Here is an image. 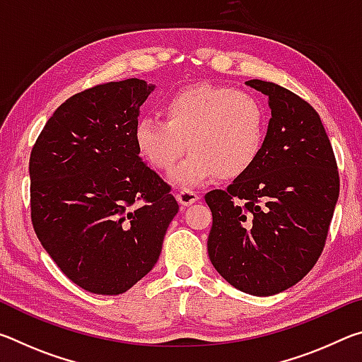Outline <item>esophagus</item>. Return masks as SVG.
Masks as SVG:
<instances>
[{
    "instance_id": "obj_1",
    "label": "esophagus",
    "mask_w": 362,
    "mask_h": 362,
    "mask_svg": "<svg viewBox=\"0 0 362 362\" xmlns=\"http://www.w3.org/2000/svg\"><path fill=\"white\" fill-rule=\"evenodd\" d=\"M199 199V196L193 189H187V188H182L179 193H177V201L182 204V207H188L192 206L193 203Z\"/></svg>"
}]
</instances>
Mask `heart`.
<instances>
[{"instance_id": "b5f03b06", "label": "heart", "mask_w": 362, "mask_h": 362, "mask_svg": "<svg viewBox=\"0 0 362 362\" xmlns=\"http://www.w3.org/2000/svg\"><path fill=\"white\" fill-rule=\"evenodd\" d=\"M164 121L140 118L134 127L139 155L158 170H170L177 187L194 188L214 177L235 179L259 158L267 134L265 108L257 97L223 86L199 84L174 94Z\"/></svg>"}]
</instances>
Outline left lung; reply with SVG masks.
<instances>
[{"label": "left lung", "instance_id": "1", "mask_svg": "<svg viewBox=\"0 0 362 362\" xmlns=\"http://www.w3.org/2000/svg\"><path fill=\"white\" fill-rule=\"evenodd\" d=\"M247 86L268 97L272 118L257 161L226 189H212L207 252L241 292L268 297L315 267L339 199L332 145L316 110L269 81Z\"/></svg>", "mask_w": 362, "mask_h": 362}]
</instances>
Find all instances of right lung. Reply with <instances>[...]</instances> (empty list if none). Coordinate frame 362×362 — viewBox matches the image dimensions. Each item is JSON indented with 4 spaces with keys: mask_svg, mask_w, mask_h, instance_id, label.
Here are the masks:
<instances>
[{
    "mask_svg": "<svg viewBox=\"0 0 362 362\" xmlns=\"http://www.w3.org/2000/svg\"><path fill=\"white\" fill-rule=\"evenodd\" d=\"M153 90L131 78L70 97L30 156L36 236L66 278L99 296L129 291L151 272L179 212L134 144L140 105Z\"/></svg>",
    "mask_w": 362,
    "mask_h": 362,
    "instance_id": "add662e5",
    "label": "right lung"
}]
</instances>
